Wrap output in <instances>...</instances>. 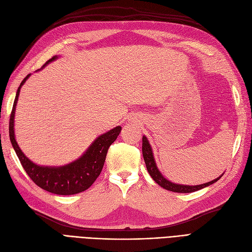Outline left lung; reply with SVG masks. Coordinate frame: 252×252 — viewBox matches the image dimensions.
Here are the masks:
<instances>
[{"label": "left lung", "mask_w": 252, "mask_h": 252, "mask_svg": "<svg viewBox=\"0 0 252 252\" xmlns=\"http://www.w3.org/2000/svg\"><path fill=\"white\" fill-rule=\"evenodd\" d=\"M142 141H143V143H142L143 158H144V161H145V164H146L147 170L150 174V177L154 179L155 182L158 183L159 186L163 187L166 190H169V191H173V192H180V193L194 192V191H197V190H200L202 188H205V187H207V186L213 184V183H216L217 181H219L220 178H222L223 174L220 175L219 178H217L216 180H213L211 182L205 183V184H202V185H195V186L174 184V183L165 179L163 177V174L159 172V170L158 169L156 161H155V158H154V154H152L151 146H150V144H149L146 136L143 135Z\"/></svg>", "instance_id": "left-lung-1"}]
</instances>
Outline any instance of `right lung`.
Wrapping results in <instances>:
<instances>
[{
  "label": "right lung",
  "instance_id": "1",
  "mask_svg": "<svg viewBox=\"0 0 252 252\" xmlns=\"http://www.w3.org/2000/svg\"><path fill=\"white\" fill-rule=\"evenodd\" d=\"M57 58L58 57L51 58L49 61H47L46 64L55 61ZM29 75L30 73L26 75V78L20 84V86L17 90L16 98H14L13 102L12 111L10 114L9 136L12 147L14 151H16L23 168H24L26 173L29 175V178L32 179L37 186L44 190H46V191L60 195H70L80 193L93 185L98 175H100L103 169L108 148L110 145L117 140L118 135L121 132L122 127L117 126L108 132L98 136V138L90 145L85 154H84L80 158H78L77 161H74L70 164L60 167H47L39 166L32 163L20 149L16 138H14L13 129L14 112H16V106L18 103L20 90L23 84H24L26 80L29 78Z\"/></svg>",
  "mask_w": 252,
  "mask_h": 252
}]
</instances>
